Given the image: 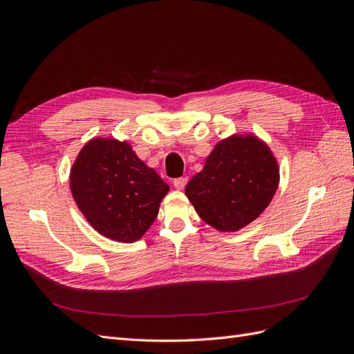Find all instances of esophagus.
<instances>
[{
    "label": "esophagus",
    "mask_w": 354,
    "mask_h": 354,
    "mask_svg": "<svg viewBox=\"0 0 354 354\" xmlns=\"http://www.w3.org/2000/svg\"><path fill=\"white\" fill-rule=\"evenodd\" d=\"M186 183H187V178H186V177H180V178H176V180L173 181L174 187L178 189V190H183L185 186H186Z\"/></svg>",
    "instance_id": "1"
}]
</instances>
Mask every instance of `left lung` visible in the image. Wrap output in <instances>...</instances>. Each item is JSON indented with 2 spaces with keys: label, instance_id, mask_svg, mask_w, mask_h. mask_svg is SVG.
I'll return each mask as SVG.
<instances>
[{
  "label": "left lung",
  "instance_id": "1",
  "mask_svg": "<svg viewBox=\"0 0 354 354\" xmlns=\"http://www.w3.org/2000/svg\"><path fill=\"white\" fill-rule=\"evenodd\" d=\"M279 178L269 145L252 133H236L214 146L185 194L211 227L238 232L269 207Z\"/></svg>",
  "mask_w": 354,
  "mask_h": 354
}]
</instances>
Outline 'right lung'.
Listing matches in <instances>:
<instances>
[{
  "mask_svg": "<svg viewBox=\"0 0 354 354\" xmlns=\"http://www.w3.org/2000/svg\"><path fill=\"white\" fill-rule=\"evenodd\" d=\"M69 186L91 227L122 243L143 238L169 190L130 142L102 136L90 138L75 158Z\"/></svg>",
  "mask_w": 354,
  "mask_h": 354,
  "instance_id": "right-lung-1",
  "label": "right lung"
}]
</instances>
